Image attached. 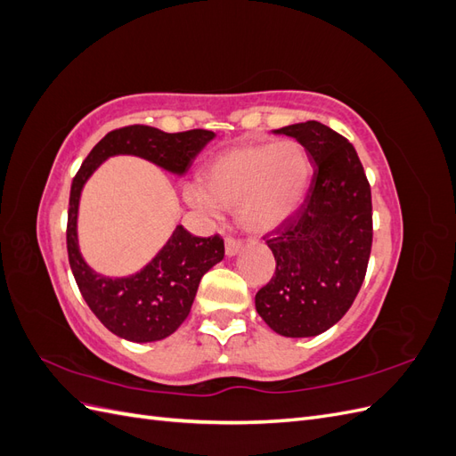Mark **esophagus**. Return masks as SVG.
<instances>
[{"label":"esophagus","instance_id":"1","mask_svg":"<svg viewBox=\"0 0 456 456\" xmlns=\"http://www.w3.org/2000/svg\"><path fill=\"white\" fill-rule=\"evenodd\" d=\"M241 245H243V241L241 240H236V238H226V255L228 256H232V255H236L240 249H241Z\"/></svg>","mask_w":456,"mask_h":456}]
</instances>
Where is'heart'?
I'll list each match as a JSON object with an SVG mask.
<instances>
[{
  "label": "heart",
  "mask_w": 456,
  "mask_h": 456,
  "mask_svg": "<svg viewBox=\"0 0 456 456\" xmlns=\"http://www.w3.org/2000/svg\"><path fill=\"white\" fill-rule=\"evenodd\" d=\"M312 171L306 146L295 139L232 148L209 161L203 190L191 191L190 200L209 213L238 207L245 228L268 232L305 201Z\"/></svg>",
  "instance_id": "obj_1"
}]
</instances>
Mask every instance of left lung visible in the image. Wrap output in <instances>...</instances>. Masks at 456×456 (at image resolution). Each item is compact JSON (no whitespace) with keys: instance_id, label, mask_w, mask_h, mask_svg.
I'll return each instance as SVG.
<instances>
[{"instance_id":"1","label":"left lung","mask_w":456,"mask_h":456,"mask_svg":"<svg viewBox=\"0 0 456 456\" xmlns=\"http://www.w3.org/2000/svg\"><path fill=\"white\" fill-rule=\"evenodd\" d=\"M306 146L314 167L305 201L266 233L275 273L255 297L270 329L315 337L360 293L372 245L370 186L355 148L320 121L280 129Z\"/></svg>"}]
</instances>
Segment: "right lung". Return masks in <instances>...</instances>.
<instances>
[{
  "instance_id": "add662e5",
  "label": "right lung",
  "mask_w": 456,
  "mask_h": 456,
  "mask_svg": "<svg viewBox=\"0 0 456 456\" xmlns=\"http://www.w3.org/2000/svg\"><path fill=\"white\" fill-rule=\"evenodd\" d=\"M215 133L191 129L163 133L150 126H127L110 131L76 173L70 190L66 249L70 268L91 312L114 335L131 342H151L173 335L186 320L203 273L224 258V240L215 233L198 238L176 226L167 245L150 265L131 278H104L94 273L77 249V203L81 188L99 165L116 154H133L184 173Z\"/></svg>"
}]
</instances>
